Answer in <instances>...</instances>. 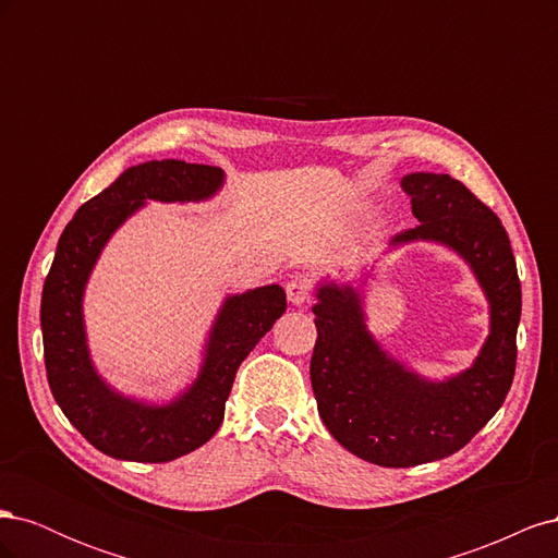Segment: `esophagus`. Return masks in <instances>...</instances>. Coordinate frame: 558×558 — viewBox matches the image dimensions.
<instances>
[{"mask_svg": "<svg viewBox=\"0 0 558 558\" xmlns=\"http://www.w3.org/2000/svg\"><path fill=\"white\" fill-rule=\"evenodd\" d=\"M286 298L291 305H305L312 298V279L307 275H293L286 281Z\"/></svg>", "mask_w": 558, "mask_h": 558, "instance_id": "obj_1", "label": "esophagus"}]
</instances>
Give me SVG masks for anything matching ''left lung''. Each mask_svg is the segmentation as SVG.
<instances>
[{
	"label": "left lung",
	"mask_w": 558,
	"mask_h": 558,
	"mask_svg": "<svg viewBox=\"0 0 558 558\" xmlns=\"http://www.w3.org/2000/svg\"><path fill=\"white\" fill-rule=\"evenodd\" d=\"M400 185L418 226L388 246L435 242L459 253L482 286L492 320L472 365L430 381L381 349L365 326L359 289L318 283L310 363L318 414L344 449L384 468L440 461L488 424L514 379L521 318V283L500 218L449 174L414 172Z\"/></svg>",
	"instance_id": "obj_1"
}]
</instances>
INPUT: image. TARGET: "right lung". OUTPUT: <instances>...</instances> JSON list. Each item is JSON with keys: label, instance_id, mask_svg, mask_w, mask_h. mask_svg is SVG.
Masks as SVG:
<instances>
[{"label": "right lung", "instance_id": "add662e5", "mask_svg": "<svg viewBox=\"0 0 558 558\" xmlns=\"http://www.w3.org/2000/svg\"><path fill=\"white\" fill-rule=\"evenodd\" d=\"M223 181L221 167L183 160L130 167L88 199L60 234L41 293L48 386L70 424L113 459L165 463L211 440L223 421L238 367L286 312V293L277 283L228 295L209 330L195 381L172 402L128 398L97 375L83 324V293L111 234L146 199L202 202L221 191Z\"/></svg>", "mask_w": 558, "mask_h": 558}]
</instances>
